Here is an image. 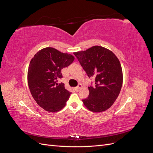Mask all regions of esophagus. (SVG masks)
Wrapping results in <instances>:
<instances>
[{"label":"esophagus","mask_w":153,"mask_h":153,"mask_svg":"<svg viewBox=\"0 0 153 153\" xmlns=\"http://www.w3.org/2000/svg\"><path fill=\"white\" fill-rule=\"evenodd\" d=\"M81 87H82V84H78V85L75 87V90H76V91H78L80 90V89Z\"/></svg>","instance_id":"1"}]
</instances>
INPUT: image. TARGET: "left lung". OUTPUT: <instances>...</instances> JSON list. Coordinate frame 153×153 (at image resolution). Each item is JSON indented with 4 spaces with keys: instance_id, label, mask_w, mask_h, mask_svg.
I'll use <instances>...</instances> for the list:
<instances>
[{
    "instance_id": "left-lung-1",
    "label": "left lung",
    "mask_w": 153,
    "mask_h": 153,
    "mask_svg": "<svg viewBox=\"0 0 153 153\" xmlns=\"http://www.w3.org/2000/svg\"><path fill=\"white\" fill-rule=\"evenodd\" d=\"M89 78H95V86L88 87L89 95L82 100L87 109L101 112L108 109L121 91L123 75L121 63L112 51L94 46L74 53Z\"/></svg>"
}]
</instances>
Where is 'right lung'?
Wrapping results in <instances>:
<instances>
[{
    "label": "right lung",
    "instance_id": "right-lung-1",
    "mask_svg": "<svg viewBox=\"0 0 153 153\" xmlns=\"http://www.w3.org/2000/svg\"><path fill=\"white\" fill-rule=\"evenodd\" d=\"M73 55L47 47L38 51L31 59L27 73L30 93L39 106L50 112H56L66 105L71 92L65 89L61 69L73 62Z\"/></svg>",
    "mask_w": 153,
    "mask_h": 153
}]
</instances>
